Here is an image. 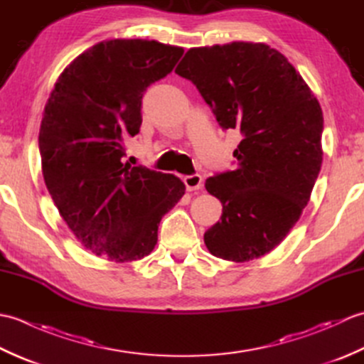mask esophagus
I'll list each match as a JSON object with an SVG mask.
<instances>
[{
    "mask_svg": "<svg viewBox=\"0 0 364 364\" xmlns=\"http://www.w3.org/2000/svg\"><path fill=\"white\" fill-rule=\"evenodd\" d=\"M184 184H186L188 191H198L203 186V178L198 173L194 175H186L184 176Z\"/></svg>",
    "mask_w": 364,
    "mask_h": 364,
    "instance_id": "1",
    "label": "esophagus"
}]
</instances>
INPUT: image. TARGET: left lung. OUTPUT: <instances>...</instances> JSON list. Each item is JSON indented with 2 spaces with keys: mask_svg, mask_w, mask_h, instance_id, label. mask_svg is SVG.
Masks as SVG:
<instances>
[{
  "mask_svg": "<svg viewBox=\"0 0 364 364\" xmlns=\"http://www.w3.org/2000/svg\"><path fill=\"white\" fill-rule=\"evenodd\" d=\"M175 73L194 82L222 129L242 134L236 168L205 183L223 206L205 233L208 250L236 262L259 258L283 241L310 202L323 154L321 105L289 60L266 43L191 48Z\"/></svg>",
  "mask_w": 364,
  "mask_h": 364,
  "instance_id": "left-lung-1",
  "label": "left lung"
}]
</instances>
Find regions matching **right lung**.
I'll return each instance as SVG.
<instances>
[{"instance_id": "1", "label": "right lung", "mask_w": 364, "mask_h": 364, "mask_svg": "<svg viewBox=\"0 0 364 364\" xmlns=\"http://www.w3.org/2000/svg\"><path fill=\"white\" fill-rule=\"evenodd\" d=\"M180 46L142 38L100 42L68 65L45 105L38 133L43 180L78 241L117 262L146 257L158 225L186 186L125 158L142 97L173 70Z\"/></svg>"}]
</instances>
